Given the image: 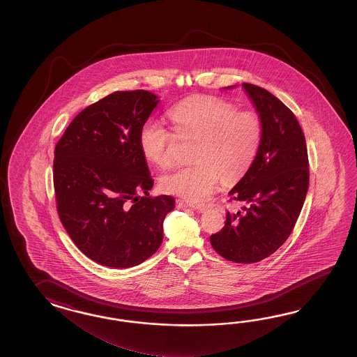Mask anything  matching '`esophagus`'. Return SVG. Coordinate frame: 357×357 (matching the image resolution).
Instances as JSON below:
<instances>
[{"mask_svg": "<svg viewBox=\"0 0 357 357\" xmlns=\"http://www.w3.org/2000/svg\"><path fill=\"white\" fill-rule=\"evenodd\" d=\"M183 204L186 205V206H189V208H191V209H194V211H199V212H203L204 211L205 204H203V203H197V202H183Z\"/></svg>", "mask_w": 357, "mask_h": 357, "instance_id": "esophagus-1", "label": "esophagus"}]
</instances>
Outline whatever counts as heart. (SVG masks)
I'll list each match as a JSON object with an SVG mask.
<instances>
[{
  "instance_id": "b5f03b06",
  "label": "heart",
  "mask_w": 357,
  "mask_h": 357,
  "mask_svg": "<svg viewBox=\"0 0 357 357\" xmlns=\"http://www.w3.org/2000/svg\"><path fill=\"white\" fill-rule=\"evenodd\" d=\"M172 130L160 122L146 121L139 145L146 160L157 167L175 166L176 137L194 139L192 165L160 178L162 189L189 200H203L217 188L220 177L235 181L249 169L261 142L263 125L254 111H236L225 99L194 97L169 111Z\"/></svg>"
}]
</instances>
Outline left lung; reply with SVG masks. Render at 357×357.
I'll return each mask as SVG.
<instances>
[{"label": "left lung", "mask_w": 357, "mask_h": 357, "mask_svg": "<svg viewBox=\"0 0 357 357\" xmlns=\"http://www.w3.org/2000/svg\"><path fill=\"white\" fill-rule=\"evenodd\" d=\"M243 86L260 116L261 142L250 168L229 191V200L245 206L227 212L211 243L222 258L249 264L272 255L291 235L309 189V160L303 130L289 107L258 85Z\"/></svg>", "instance_id": "left-lung-1"}]
</instances>
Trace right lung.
<instances>
[{
    "mask_svg": "<svg viewBox=\"0 0 357 357\" xmlns=\"http://www.w3.org/2000/svg\"><path fill=\"white\" fill-rule=\"evenodd\" d=\"M158 102L151 91H114L77 114L54 148L61 223L77 249L102 266L130 268L151 258L175 206L169 195L149 197L153 180L139 145Z\"/></svg>",
    "mask_w": 357,
    "mask_h": 357,
    "instance_id": "right-lung-1",
    "label": "right lung"
}]
</instances>
